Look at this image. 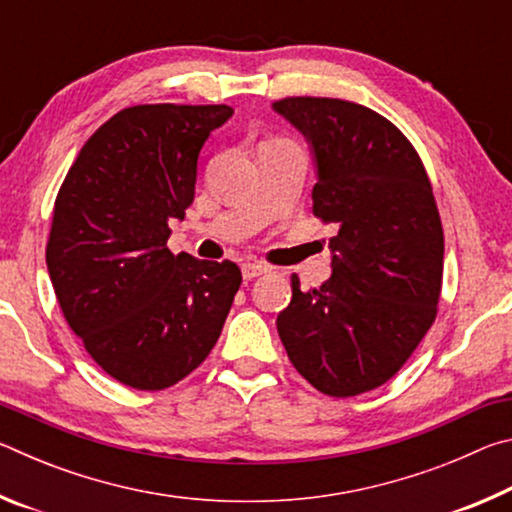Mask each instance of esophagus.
Segmentation results:
<instances>
[{"mask_svg": "<svg viewBox=\"0 0 512 512\" xmlns=\"http://www.w3.org/2000/svg\"><path fill=\"white\" fill-rule=\"evenodd\" d=\"M241 273H244V280H255V277L268 273V266L259 262H248L241 266Z\"/></svg>", "mask_w": 512, "mask_h": 512, "instance_id": "obj_1", "label": "esophagus"}]
</instances>
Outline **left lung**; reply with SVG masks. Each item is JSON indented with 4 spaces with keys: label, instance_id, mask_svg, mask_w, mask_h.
<instances>
[{
    "label": "left lung",
    "instance_id": "obj_1",
    "mask_svg": "<svg viewBox=\"0 0 512 512\" xmlns=\"http://www.w3.org/2000/svg\"><path fill=\"white\" fill-rule=\"evenodd\" d=\"M314 149V214L334 223L332 277L277 316L289 359L316 391L354 397L386 384L438 314L445 237L418 151L379 112L327 97L273 103Z\"/></svg>",
    "mask_w": 512,
    "mask_h": 512
}]
</instances>
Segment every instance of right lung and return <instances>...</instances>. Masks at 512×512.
<instances>
[{"label":"right lung","mask_w":512,"mask_h":512,"mask_svg":"<svg viewBox=\"0 0 512 512\" xmlns=\"http://www.w3.org/2000/svg\"><path fill=\"white\" fill-rule=\"evenodd\" d=\"M230 106L146 103L94 131L54 203L47 268L72 332L103 372L162 391L219 341L241 287L235 262L167 248L194 201L198 153Z\"/></svg>","instance_id":"right-lung-1"}]
</instances>
